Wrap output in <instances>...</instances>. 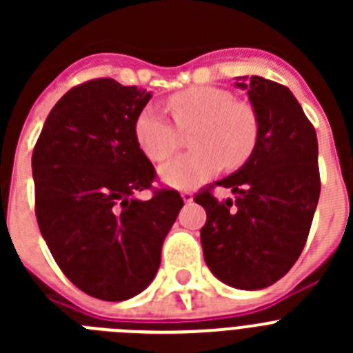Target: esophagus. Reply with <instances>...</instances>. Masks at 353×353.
Masks as SVG:
<instances>
[{"label": "esophagus", "mask_w": 353, "mask_h": 353, "mask_svg": "<svg viewBox=\"0 0 353 353\" xmlns=\"http://www.w3.org/2000/svg\"><path fill=\"white\" fill-rule=\"evenodd\" d=\"M182 199L185 203H191L192 201V192L191 191H182Z\"/></svg>", "instance_id": "obj_1"}]
</instances>
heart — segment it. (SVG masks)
I'll return each mask as SVG.
<instances>
[{
	"mask_svg": "<svg viewBox=\"0 0 353 353\" xmlns=\"http://www.w3.org/2000/svg\"><path fill=\"white\" fill-rule=\"evenodd\" d=\"M174 125L154 105L139 113L134 134L143 154L154 162L168 161L180 146V132H189V154L161 168L166 183L187 189L203 183L226 168L242 166L258 143V117L228 90L194 86L174 93L166 102Z\"/></svg>",
	"mask_w": 353,
	"mask_h": 353,
	"instance_id": "b5f03b06",
	"label": "heart"
}]
</instances>
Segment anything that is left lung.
<instances>
[{
    "instance_id": "left-lung-1",
    "label": "left lung",
    "mask_w": 353,
    "mask_h": 353,
    "mask_svg": "<svg viewBox=\"0 0 353 353\" xmlns=\"http://www.w3.org/2000/svg\"><path fill=\"white\" fill-rule=\"evenodd\" d=\"M258 117V143L236 173L203 187L194 201L207 212L205 261L233 288L261 290L281 279L301 256L320 196L314 127L286 86L252 76L236 83ZM215 185L235 200L219 202Z\"/></svg>"
}]
</instances>
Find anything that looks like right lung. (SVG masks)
<instances>
[{
	"mask_svg": "<svg viewBox=\"0 0 353 353\" xmlns=\"http://www.w3.org/2000/svg\"><path fill=\"white\" fill-rule=\"evenodd\" d=\"M152 92L111 77L68 90L51 109L31 155L35 214L52 258L84 293L118 302L138 295L183 199L155 187L134 125ZM150 190L146 202L133 194Z\"/></svg>",
	"mask_w": 353,
	"mask_h": 353,
	"instance_id": "add662e5",
	"label": "right lung"
}]
</instances>
